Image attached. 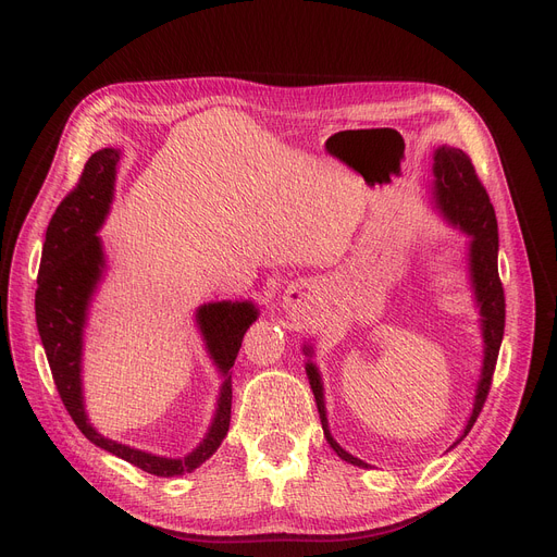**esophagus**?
Wrapping results in <instances>:
<instances>
[{"mask_svg": "<svg viewBox=\"0 0 557 557\" xmlns=\"http://www.w3.org/2000/svg\"><path fill=\"white\" fill-rule=\"evenodd\" d=\"M311 286L307 284V282H296V284H290L288 288H286V294H284V307L286 309H298L300 305H305L309 298H311Z\"/></svg>", "mask_w": 557, "mask_h": 557, "instance_id": "esophagus-1", "label": "esophagus"}]
</instances>
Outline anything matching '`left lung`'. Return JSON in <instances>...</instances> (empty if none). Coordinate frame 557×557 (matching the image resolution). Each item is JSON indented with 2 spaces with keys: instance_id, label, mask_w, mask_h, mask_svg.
Returning a JSON list of instances; mask_svg holds the SVG:
<instances>
[{
  "instance_id": "obj_1",
  "label": "left lung",
  "mask_w": 557,
  "mask_h": 557,
  "mask_svg": "<svg viewBox=\"0 0 557 557\" xmlns=\"http://www.w3.org/2000/svg\"><path fill=\"white\" fill-rule=\"evenodd\" d=\"M431 205L433 210L443 216L447 225L454 230L467 234V284L472 288L474 307L479 311V330L483 341V359H481V374L476 382V391L472 397V413L467 418V424L462 433L456 437V443L447 449L451 451L458 447L465 435L472 431L481 408L485 404L492 372L496 366V357H499V347L504 341V325H506V300H504V286L499 280V230H496V216L490 202L487 191L476 178V171L472 166V160L467 158L460 149L454 146H437L433 151V166H431ZM302 355L307 357L305 370L309 386L315 397V406L320 413V424H323L325 437L330 447L336 451V456L355 467H363L370 470V465L349 451H345L330 431L327 420V406H325V386L323 374H320L318 366L313 363L315 349L307 341L302 345Z\"/></svg>"
}]
</instances>
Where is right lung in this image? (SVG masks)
<instances>
[{"mask_svg": "<svg viewBox=\"0 0 557 557\" xmlns=\"http://www.w3.org/2000/svg\"><path fill=\"white\" fill-rule=\"evenodd\" d=\"M122 149H101L85 162L72 194L58 205L49 221L36 290V323L53 382L72 420L92 445L156 476H183L194 472L223 443L230 429L232 374L248 327L259 318L252 300H212L194 311V323L212 366L221 376L214 416L202 441L183 458L158 456L116 443L97 431L87 418L83 393L85 327L97 290L108 275V257L99 230L103 227L114 198L116 164Z\"/></svg>", "mask_w": 557, "mask_h": 557, "instance_id": "right-lung-1", "label": "right lung"}]
</instances>
